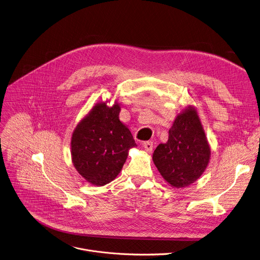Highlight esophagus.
<instances>
[{"label": "esophagus", "instance_id": "1", "mask_svg": "<svg viewBox=\"0 0 260 260\" xmlns=\"http://www.w3.org/2000/svg\"><path fill=\"white\" fill-rule=\"evenodd\" d=\"M142 147L145 148V150L148 152V153H151L152 150H153V142L152 141H146L142 143Z\"/></svg>", "mask_w": 260, "mask_h": 260}]
</instances>
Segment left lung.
Segmentation results:
<instances>
[{"mask_svg": "<svg viewBox=\"0 0 260 260\" xmlns=\"http://www.w3.org/2000/svg\"><path fill=\"white\" fill-rule=\"evenodd\" d=\"M210 158L211 148L197 110L188 105L176 117L168 140L154 151V164L172 188L180 189L201 177Z\"/></svg>", "mask_w": 260, "mask_h": 260, "instance_id": "8db88e82", "label": "left lung"}]
</instances>
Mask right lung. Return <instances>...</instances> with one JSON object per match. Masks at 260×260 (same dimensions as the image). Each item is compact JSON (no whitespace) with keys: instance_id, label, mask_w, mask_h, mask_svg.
<instances>
[{"instance_id":"obj_1","label":"right lung","mask_w":260,"mask_h":260,"mask_svg":"<svg viewBox=\"0 0 260 260\" xmlns=\"http://www.w3.org/2000/svg\"><path fill=\"white\" fill-rule=\"evenodd\" d=\"M97 103L75 127L71 158L78 174L94 186H104L121 172L129 150L137 147L119 114L120 103Z\"/></svg>"}]
</instances>
